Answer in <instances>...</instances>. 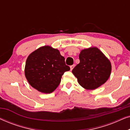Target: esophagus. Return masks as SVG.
<instances>
[{
	"instance_id": "esophagus-1",
	"label": "esophagus",
	"mask_w": 130,
	"mask_h": 130,
	"mask_svg": "<svg viewBox=\"0 0 130 130\" xmlns=\"http://www.w3.org/2000/svg\"><path fill=\"white\" fill-rule=\"evenodd\" d=\"M70 70L71 71H72V70H73V68H74V65L73 64V65H72V66H70Z\"/></svg>"
}]
</instances>
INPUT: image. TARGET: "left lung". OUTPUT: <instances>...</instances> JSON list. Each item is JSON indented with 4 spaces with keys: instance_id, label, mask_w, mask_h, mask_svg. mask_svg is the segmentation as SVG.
Returning <instances> with one entry per match:
<instances>
[{
    "instance_id": "1",
    "label": "left lung",
    "mask_w": 130,
    "mask_h": 130,
    "mask_svg": "<svg viewBox=\"0 0 130 130\" xmlns=\"http://www.w3.org/2000/svg\"><path fill=\"white\" fill-rule=\"evenodd\" d=\"M79 60L80 63L73 69L72 73L83 88L95 89L109 79L111 62L98 48L90 47L82 50Z\"/></svg>"
}]
</instances>
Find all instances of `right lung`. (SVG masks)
Instances as JSON below:
<instances>
[{"label":"right lung","mask_w":130,"mask_h":130,"mask_svg":"<svg viewBox=\"0 0 130 130\" xmlns=\"http://www.w3.org/2000/svg\"><path fill=\"white\" fill-rule=\"evenodd\" d=\"M57 49L45 45L28 57L25 75L29 85L44 93L53 92L59 85L64 73L70 70Z\"/></svg>","instance_id":"right-lung-1"}]
</instances>
